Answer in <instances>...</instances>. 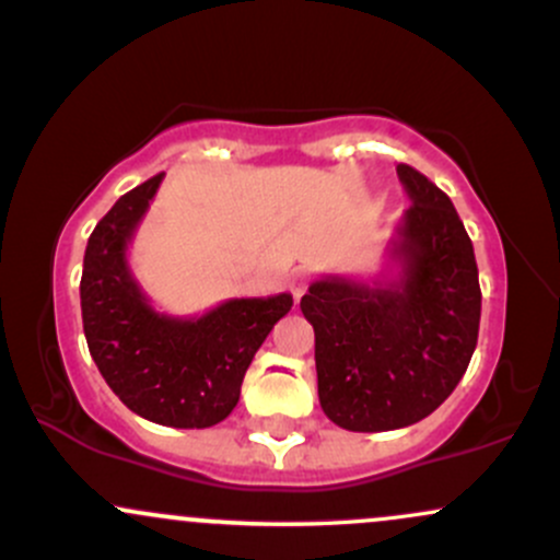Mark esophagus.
<instances>
[{
	"instance_id": "esophagus-1",
	"label": "esophagus",
	"mask_w": 560,
	"mask_h": 560,
	"mask_svg": "<svg viewBox=\"0 0 560 560\" xmlns=\"http://www.w3.org/2000/svg\"><path fill=\"white\" fill-rule=\"evenodd\" d=\"M310 272H299V275H293V280H291V291H293V299H302L304 293H306V285H310Z\"/></svg>"
}]
</instances>
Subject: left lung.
I'll return each instance as SVG.
<instances>
[{
	"mask_svg": "<svg viewBox=\"0 0 560 560\" xmlns=\"http://www.w3.org/2000/svg\"><path fill=\"white\" fill-rule=\"evenodd\" d=\"M398 178L411 206L387 245L393 278L328 275L302 299L315 328L320 406L352 432L400 430L430 417L478 345V264L465 224L411 165H398Z\"/></svg>",
	"mask_w": 560,
	"mask_h": 560,
	"instance_id": "8db88e82",
	"label": "left lung"
}]
</instances>
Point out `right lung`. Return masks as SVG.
Returning a JSON list of instances; mask_svg holds the SVG:
<instances>
[{"label":"right lung","mask_w":560,"mask_h":560,"mask_svg":"<svg viewBox=\"0 0 560 560\" xmlns=\"http://www.w3.org/2000/svg\"><path fill=\"white\" fill-rule=\"evenodd\" d=\"M162 176L119 197L90 234L82 326L101 376L130 411L154 424L202 430L224 422L237 406L250 360L291 312L293 296L230 299L200 317L154 310L130 272L128 245Z\"/></svg>","instance_id":"add662e5"}]
</instances>
